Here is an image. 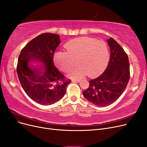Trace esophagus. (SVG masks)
<instances>
[{
	"instance_id": "34e87169",
	"label": "esophagus",
	"mask_w": 147,
	"mask_h": 147,
	"mask_svg": "<svg viewBox=\"0 0 147 147\" xmlns=\"http://www.w3.org/2000/svg\"><path fill=\"white\" fill-rule=\"evenodd\" d=\"M80 81H81V80H80V79L79 80H74V79L72 80L73 82H80Z\"/></svg>"
}]
</instances>
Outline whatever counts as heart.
<instances>
[{"mask_svg":"<svg viewBox=\"0 0 147 147\" xmlns=\"http://www.w3.org/2000/svg\"><path fill=\"white\" fill-rule=\"evenodd\" d=\"M67 52L57 51L53 55L55 66L60 71L67 72L77 61L79 65L69 71L68 77L80 79L85 75L97 77L103 73L109 61V50L105 42L95 38L82 36L67 42Z\"/></svg>","mask_w":147,"mask_h":147,"instance_id":"obj_1","label":"heart"}]
</instances>
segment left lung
I'll list each match as a JSON object with an SVG mask.
<instances>
[{
  "mask_svg": "<svg viewBox=\"0 0 147 147\" xmlns=\"http://www.w3.org/2000/svg\"><path fill=\"white\" fill-rule=\"evenodd\" d=\"M107 41L111 50L108 65L99 77L89 81L88 88L83 91L89 101L99 107L109 106L118 100L130 79L128 56L112 38Z\"/></svg>",
  "mask_w": 147,
  "mask_h": 147,
  "instance_id": "8db88e82",
  "label": "left lung"
}]
</instances>
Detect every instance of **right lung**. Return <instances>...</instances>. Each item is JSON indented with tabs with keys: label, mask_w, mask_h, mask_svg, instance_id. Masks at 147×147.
<instances>
[{
	"label": "right lung",
	"mask_w": 147,
	"mask_h": 147,
	"mask_svg": "<svg viewBox=\"0 0 147 147\" xmlns=\"http://www.w3.org/2000/svg\"><path fill=\"white\" fill-rule=\"evenodd\" d=\"M60 42L58 34H42L29 41L18 57L17 72L20 84L29 97L41 105L60 100L71 81L54 65V52Z\"/></svg>",
	"instance_id": "right-lung-1"
}]
</instances>
